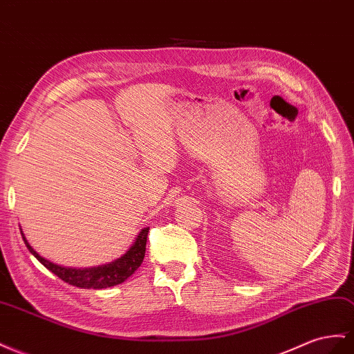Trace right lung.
Segmentation results:
<instances>
[{
  "mask_svg": "<svg viewBox=\"0 0 354 354\" xmlns=\"http://www.w3.org/2000/svg\"><path fill=\"white\" fill-rule=\"evenodd\" d=\"M147 234L149 227H142L140 234L137 235L136 241H133V244L128 248V252L125 254L110 263L93 266V268H65V266L56 265L38 254L30 245V243L26 241L24 234L22 238L25 241V245L28 247V250H30L47 270L52 271L55 275H58L65 283L82 289H106L128 280L129 277L138 270V266L142 263V259H145Z\"/></svg>",
  "mask_w": 354,
  "mask_h": 354,
  "instance_id": "right-lung-1",
  "label": "right lung"
}]
</instances>
